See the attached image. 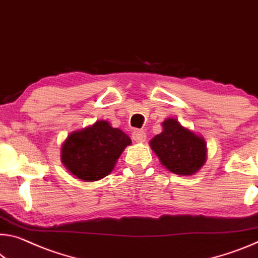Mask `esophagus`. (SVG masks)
Instances as JSON below:
<instances>
[{
	"label": "esophagus",
	"mask_w": 258,
	"mask_h": 258,
	"mask_svg": "<svg viewBox=\"0 0 258 258\" xmlns=\"http://www.w3.org/2000/svg\"><path fill=\"white\" fill-rule=\"evenodd\" d=\"M132 138H133V140L137 142H144L146 140L147 136L142 130H134L132 133Z\"/></svg>",
	"instance_id": "34e87169"
}]
</instances>
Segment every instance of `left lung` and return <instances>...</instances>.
<instances>
[{
	"label": "left lung",
	"instance_id": "8db88e82",
	"mask_svg": "<svg viewBox=\"0 0 258 258\" xmlns=\"http://www.w3.org/2000/svg\"><path fill=\"white\" fill-rule=\"evenodd\" d=\"M163 132L150 146L171 172L181 175L195 173L206 162V144L193 132L183 128L173 118L163 122Z\"/></svg>",
	"mask_w": 258,
	"mask_h": 258
}]
</instances>
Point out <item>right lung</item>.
Masks as SVG:
<instances>
[{
	"label": "right lung",
	"mask_w": 258,
	"mask_h": 258,
	"mask_svg": "<svg viewBox=\"0 0 258 258\" xmlns=\"http://www.w3.org/2000/svg\"><path fill=\"white\" fill-rule=\"evenodd\" d=\"M131 139L108 121L72 133L62 147V161L72 174L85 181H95L111 172Z\"/></svg>",
	"instance_id": "1"
}]
</instances>
